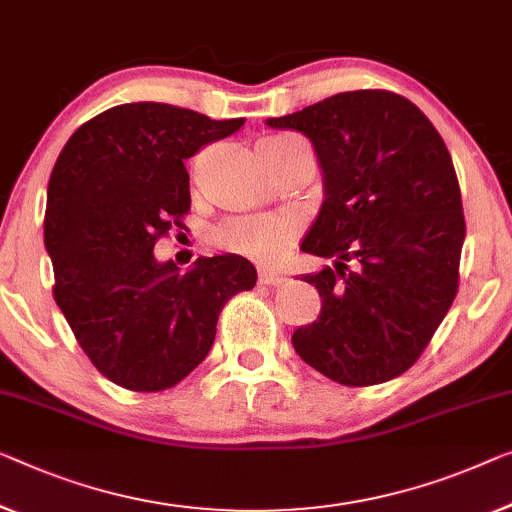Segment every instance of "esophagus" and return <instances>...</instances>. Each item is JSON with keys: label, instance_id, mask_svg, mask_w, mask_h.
<instances>
[{"label": "esophagus", "instance_id": "esophagus-1", "mask_svg": "<svg viewBox=\"0 0 512 512\" xmlns=\"http://www.w3.org/2000/svg\"><path fill=\"white\" fill-rule=\"evenodd\" d=\"M257 282H259V285H262V287H278V285H282V282H285V278H282L280 273H276V271L259 269Z\"/></svg>", "mask_w": 512, "mask_h": 512}]
</instances>
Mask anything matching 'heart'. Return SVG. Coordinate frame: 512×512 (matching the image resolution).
I'll use <instances>...</instances> for the list:
<instances>
[{
  "label": "heart",
  "mask_w": 512,
  "mask_h": 512,
  "mask_svg": "<svg viewBox=\"0 0 512 512\" xmlns=\"http://www.w3.org/2000/svg\"><path fill=\"white\" fill-rule=\"evenodd\" d=\"M287 140H292V137H264L262 142H257V147H278ZM296 232H299V220L292 216L236 218L216 230L213 241L220 248L232 250V253L246 255L262 264H271L292 246Z\"/></svg>",
  "instance_id": "1"
}]
</instances>
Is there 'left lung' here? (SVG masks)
Wrapping results in <instances>:
<instances>
[{"instance_id": "left-lung-1", "label": "left lung", "mask_w": 512, "mask_h": 512, "mask_svg": "<svg viewBox=\"0 0 512 512\" xmlns=\"http://www.w3.org/2000/svg\"><path fill=\"white\" fill-rule=\"evenodd\" d=\"M312 142L324 202L301 241L333 266L305 273L322 312L292 335L310 368L345 386L402 375L457 294L464 243L460 183L444 140L393 91H345L285 117Z\"/></svg>"}]
</instances>
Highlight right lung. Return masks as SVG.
<instances>
[{
    "label": "right lung",
    "instance_id": "add662e5",
    "mask_svg": "<svg viewBox=\"0 0 512 512\" xmlns=\"http://www.w3.org/2000/svg\"><path fill=\"white\" fill-rule=\"evenodd\" d=\"M241 126L124 103L82 124L52 167L43 236L55 301L89 361L128 391H165L188 377L209 354L223 305L255 287V266L241 255L197 257L186 273L154 255L190 209L183 160Z\"/></svg>",
    "mask_w": 512,
    "mask_h": 512
}]
</instances>
